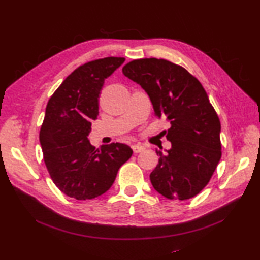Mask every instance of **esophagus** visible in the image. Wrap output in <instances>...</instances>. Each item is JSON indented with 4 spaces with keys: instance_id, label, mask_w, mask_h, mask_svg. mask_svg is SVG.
<instances>
[{
    "instance_id": "1",
    "label": "esophagus",
    "mask_w": 260,
    "mask_h": 260,
    "mask_svg": "<svg viewBox=\"0 0 260 260\" xmlns=\"http://www.w3.org/2000/svg\"><path fill=\"white\" fill-rule=\"evenodd\" d=\"M132 149H133L134 153H140L144 150V146L141 145V144H133Z\"/></svg>"
}]
</instances>
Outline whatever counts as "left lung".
I'll return each mask as SVG.
<instances>
[{"label": "left lung", "mask_w": 260, "mask_h": 260, "mask_svg": "<svg viewBox=\"0 0 260 260\" xmlns=\"http://www.w3.org/2000/svg\"><path fill=\"white\" fill-rule=\"evenodd\" d=\"M123 74L149 94L155 115L170 122L167 153L156 150L150 174L154 189L169 200H188L208 184L221 159V123L202 84L185 68L166 59L133 60Z\"/></svg>", "instance_id": "left-lung-1"}]
</instances>
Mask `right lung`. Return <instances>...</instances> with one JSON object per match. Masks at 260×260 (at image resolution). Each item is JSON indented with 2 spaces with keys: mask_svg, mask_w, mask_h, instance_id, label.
I'll use <instances>...</instances> for the list:
<instances>
[{
  "mask_svg": "<svg viewBox=\"0 0 260 260\" xmlns=\"http://www.w3.org/2000/svg\"><path fill=\"white\" fill-rule=\"evenodd\" d=\"M124 60L106 57L80 66L49 100L39 140L53 183L68 197L85 201L102 196L133 154L126 144L110 143L99 151L88 140L105 78Z\"/></svg>",
  "mask_w": 260,
  "mask_h": 260,
  "instance_id": "1",
  "label": "right lung"
}]
</instances>
